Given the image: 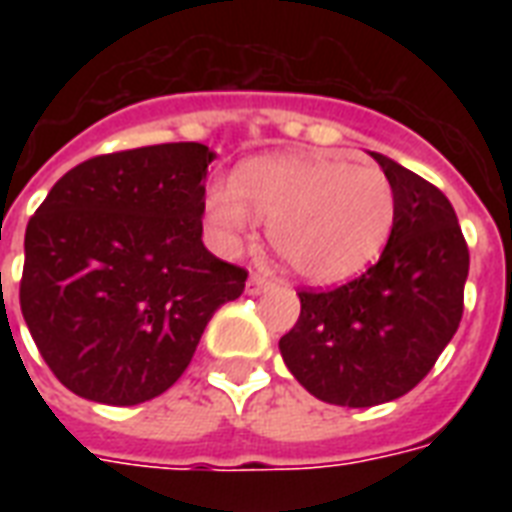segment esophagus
Returning a JSON list of instances; mask_svg holds the SVG:
<instances>
[{"mask_svg":"<svg viewBox=\"0 0 512 512\" xmlns=\"http://www.w3.org/2000/svg\"><path fill=\"white\" fill-rule=\"evenodd\" d=\"M271 287V279L268 276H263V273H252L247 281V292L249 295H260V292H265V289Z\"/></svg>","mask_w":512,"mask_h":512,"instance_id":"1","label":"esophagus"}]
</instances>
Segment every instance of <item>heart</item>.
Wrapping results in <instances>:
<instances>
[{
    "mask_svg": "<svg viewBox=\"0 0 512 512\" xmlns=\"http://www.w3.org/2000/svg\"><path fill=\"white\" fill-rule=\"evenodd\" d=\"M249 208L271 223V247L300 279L335 284L380 255L396 220V191L380 167L263 156L241 167L236 188L220 185L207 199L209 223L228 239L249 231Z\"/></svg>",
    "mask_w": 512,
    "mask_h": 512,
    "instance_id": "heart-1",
    "label": "heart"
}]
</instances>
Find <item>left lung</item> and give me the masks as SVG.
<instances>
[{
    "mask_svg": "<svg viewBox=\"0 0 512 512\" xmlns=\"http://www.w3.org/2000/svg\"><path fill=\"white\" fill-rule=\"evenodd\" d=\"M396 191V220L380 260L337 289H303L300 319L279 340L284 364L311 396L377 406L433 369L462 319L470 252L436 185L372 154Z\"/></svg>",
    "mask_w": 512,
    "mask_h": 512,
    "instance_id": "8db88e82",
    "label": "left lung"
}]
</instances>
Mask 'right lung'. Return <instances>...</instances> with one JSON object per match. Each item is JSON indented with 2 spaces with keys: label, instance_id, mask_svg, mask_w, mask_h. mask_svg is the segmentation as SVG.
<instances>
[{
  "label": "right lung",
  "instance_id": "right-lung-1",
  "mask_svg": "<svg viewBox=\"0 0 512 512\" xmlns=\"http://www.w3.org/2000/svg\"><path fill=\"white\" fill-rule=\"evenodd\" d=\"M215 154L162 143L92 156L26 225L20 311L52 374L111 406L162 396L247 271L201 241Z\"/></svg>",
  "mask_w": 512,
  "mask_h": 512
}]
</instances>
